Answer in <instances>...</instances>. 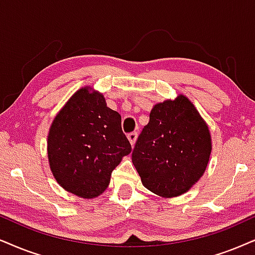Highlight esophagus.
Returning a JSON list of instances; mask_svg holds the SVG:
<instances>
[{
  "instance_id": "1",
  "label": "esophagus",
  "mask_w": 255,
  "mask_h": 255,
  "mask_svg": "<svg viewBox=\"0 0 255 255\" xmlns=\"http://www.w3.org/2000/svg\"><path fill=\"white\" fill-rule=\"evenodd\" d=\"M128 140H129V142L131 146H134L135 142H136V138H137V133L136 131H133V133H129L127 135Z\"/></svg>"
}]
</instances>
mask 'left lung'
Returning a JSON list of instances; mask_svg holds the SVG:
<instances>
[{"label": "left lung", "instance_id": "8db88e82", "mask_svg": "<svg viewBox=\"0 0 255 255\" xmlns=\"http://www.w3.org/2000/svg\"><path fill=\"white\" fill-rule=\"evenodd\" d=\"M212 151L208 126L186 96L151 109L138 135L131 160L142 185L154 194L173 198L199 181Z\"/></svg>", "mask_w": 255, "mask_h": 255}]
</instances>
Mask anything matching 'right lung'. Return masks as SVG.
Wrapping results in <instances>:
<instances>
[{
    "label": "right lung",
    "instance_id": "1",
    "mask_svg": "<svg viewBox=\"0 0 255 255\" xmlns=\"http://www.w3.org/2000/svg\"><path fill=\"white\" fill-rule=\"evenodd\" d=\"M131 146L121 115L107 107L104 95L79 89L59 112L48 134V159L56 181L85 199L102 194L112 172Z\"/></svg>",
    "mask_w": 255,
    "mask_h": 255
}]
</instances>
